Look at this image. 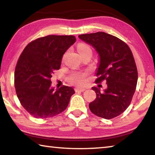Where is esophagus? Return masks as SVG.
I'll list each match as a JSON object with an SVG mask.
<instances>
[{"instance_id": "obj_1", "label": "esophagus", "mask_w": 155, "mask_h": 155, "mask_svg": "<svg viewBox=\"0 0 155 155\" xmlns=\"http://www.w3.org/2000/svg\"><path fill=\"white\" fill-rule=\"evenodd\" d=\"M85 88H83V87H76L75 88V91H81V92H83L85 91Z\"/></svg>"}]
</instances>
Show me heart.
Listing matches in <instances>:
<instances>
[{
    "instance_id": "1",
    "label": "heart",
    "mask_w": 155,
    "mask_h": 155,
    "mask_svg": "<svg viewBox=\"0 0 155 155\" xmlns=\"http://www.w3.org/2000/svg\"><path fill=\"white\" fill-rule=\"evenodd\" d=\"M77 49L80 54L87 51H91L89 46L84 43L78 44L77 46ZM70 81L73 83L77 84V85H83L86 81V74L85 73L82 72L76 73V74H74L70 77Z\"/></svg>"
}]
</instances>
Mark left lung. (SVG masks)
I'll list each match as a JSON object with an SVG mask.
<instances>
[{
	"instance_id": "obj_1",
	"label": "left lung",
	"mask_w": 155,
	"mask_h": 155,
	"mask_svg": "<svg viewBox=\"0 0 155 155\" xmlns=\"http://www.w3.org/2000/svg\"><path fill=\"white\" fill-rule=\"evenodd\" d=\"M99 56L95 83L105 80L107 88L93 87L96 98L89 104L92 113L106 119L119 116L127 108L136 91L137 70L131 49L116 36L104 32L78 36Z\"/></svg>"
}]
</instances>
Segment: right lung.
<instances>
[{"label": "right lung", "instance_id": "right-lung-1", "mask_svg": "<svg viewBox=\"0 0 155 155\" xmlns=\"http://www.w3.org/2000/svg\"><path fill=\"white\" fill-rule=\"evenodd\" d=\"M75 41L74 36L49 35L31 42L21 53L14 74L15 88L21 104L34 117H51L68 106L74 89H55L51 78Z\"/></svg>", "mask_w": 155, "mask_h": 155}]
</instances>
